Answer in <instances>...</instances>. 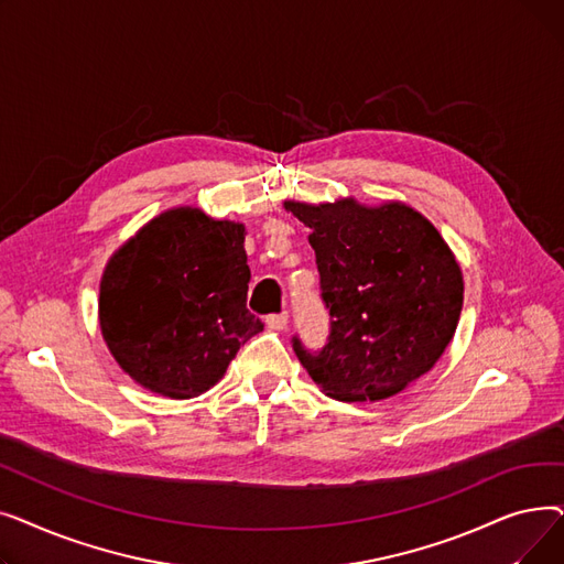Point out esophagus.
<instances>
[{"label":"esophagus","instance_id":"obj_1","mask_svg":"<svg viewBox=\"0 0 564 564\" xmlns=\"http://www.w3.org/2000/svg\"><path fill=\"white\" fill-rule=\"evenodd\" d=\"M267 327L274 329V332H283L288 327V313H276V315H270L264 319Z\"/></svg>","mask_w":564,"mask_h":564}]
</instances>
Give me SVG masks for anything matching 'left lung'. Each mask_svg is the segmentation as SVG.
Instances as JSON below:
<instances>
[{
    "label": "left lung",
    "instance_id": "8db88e82",
    "mask_svg": "<svg viewBox=\"0 0 564 564\" xmlns=\"http://www.w3.org/2000/svg\"><path fill=\"white\" fill-rule=\"evenodd\" d=\"M311 228L329 338L292 347L311 379L334 400L375 402L434 368L455 336L464 281L438 230L413 207L285 200Z\"/></svg>",
    "mask_w": 564,
    "mask_h": 564
}]
</instances>
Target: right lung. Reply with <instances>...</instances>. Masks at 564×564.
<instances>
[{
  "label": "right lung",
  "instance_id": "add662e5",
  "mask_svg": "<svg viewBox=\"0 0 564 564\" xmlns=\"http://www.w3.org/2000/svg\"><path fill=\"white\" fill-rule=\"evenodd\" d=\"M245 226L173 207L118 249L100 281V329L143 389L187 400L213 389L262 332L247 308Z\"/></svg>",
  "mask_w": 564,
  "mask_h": 564
}]
</instances>
